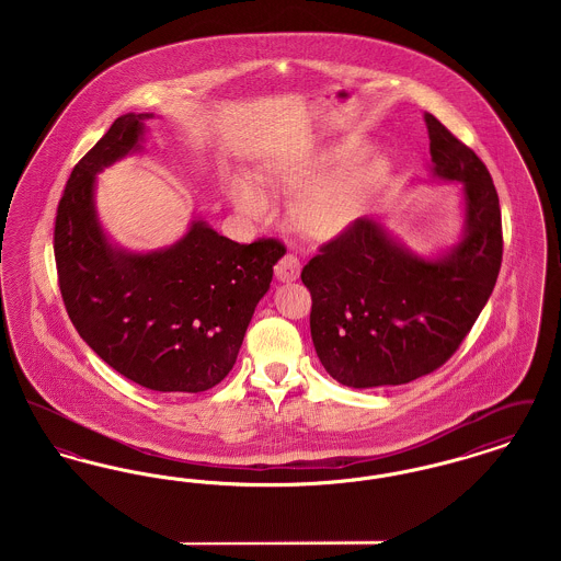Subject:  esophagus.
<instances>
[{
	"mask_svg": "<svg viewBox=\"0 0 561 561\" xmlns=\"http://www.w3.org/2000/svg\"><path fill=\"white\" fill-rule=\"evenodd\" d=\"M275 275L279 282H294L300 275V261L294 254H286L275 265Z\"/></svg>",
	"mask_w": 561,
	"mask_h": 561,
	"instance_id": "esophagus-1",
	"label": "esophagus"
}]
</instances>
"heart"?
<instances>
[{"instance_id":"heart-1","label":"heart","mask_w":561,"mask_h":561,"mask_svg":"<svg viewBox=\"0 0 561 561\" xmlns=\"http://www.w3.org/2000/svg\"><path fill=\"white\" fill-rule=\"evenodd\" d=\"M366 149L368 145L364 138L347 136L321 145L302 158L271 163L263 170L261 179L271 187L305 188L296 204V218L311 238L330 240L355 225L374 188L387 176L389 163L385 158L370 156L357 160ZM341 164L346 165L341 173L325 182L320 180ZM225 191L233 208L252 220L265 218L271 213V195L250 176H231Z\"/></svg>"}]
</instances>
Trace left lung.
I'll list each match as a JSON object with an SVG mask.
<instances>
[{"label": "left lung", "instance_id": "obj_1", "mask_svg": "<svg viewBox=\"0 0 561 561\" xmlns=\"http://www.w3.org/2000/svg\"><path fill=\"white\" fill-rule=\"evenodd\" d=\"M431 172L465 191V236L427 261L357 218L300 273L321 366L353 389L405 385L444 366L485 307L503 261L499 193L485 163L425 113Z\"/></svg>", "mask_w": 561, "mask_h": 561}]
</instances>
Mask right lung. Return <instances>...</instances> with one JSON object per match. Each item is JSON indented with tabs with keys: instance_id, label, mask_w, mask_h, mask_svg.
<instances>
[{
	"instance_id": "add662e5",
	"label": "right lung",
	"mask_w": 561,
	"mask_h": 561,
	"mask_svg": "<svg viewBox=\"0 0 561 561\" xmlns=\"http://www.w3.org/2000/svg\"><path fill=\"white\" fill-rule=\"evenodd\" d=\"M149 117H117L76 163L54 225L58 286L81 339L113 370L151 391L199 393L233 368L286 248L238 243L204 220L165 250L113 248L94 210L96 172L140 149Z\"/></svg>"
}]
</instances>
